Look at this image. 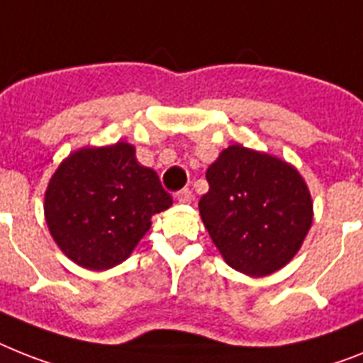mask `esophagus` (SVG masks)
Returning <instances> with one entry per match:
<instances>
[{
    "label": "esophagus",
    "mask_w": 363,
    "mask_h": 363,
    "mask_svg": "<svg viewBox=\"0 0 363 363\" xmlns=\"http://www.w3.org/2000/svg\"><path fill=\"white\" fill-rule=\"evenodd\" d=\"M174 199L178 200L179 203H191L193 202V193L189 191V189H182L178 193L174 194Z\"/></svg>",
    "instance_id": "obj_1"
}]
</instances>
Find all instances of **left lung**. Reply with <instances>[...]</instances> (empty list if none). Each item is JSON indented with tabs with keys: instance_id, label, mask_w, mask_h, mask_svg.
<instances>
[{
	"instance_id": "8db88e82",
	"label": "left lung",
	"mask_w": 363,
	"mask_h": 363,
	"mask_svg": "<svg viewBox=\"0 0 363 363\" xmlns=\"http://www.w3.org/2000/svg\"><path fill=\"white\" fill-rule=\"evenodd\" d=\"M206 178L200 217L230 267L259 278L291 262L313 220L310 189L291 163L232 145Z\"/></svg>"
}]
</instances>
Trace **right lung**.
I'll use <instances>...</instances> for the list:
<instances>
[{"label":"right lung","mask_w":363,"mask_h":363,"mask_svg":"<svg viewBox=\"0 0 363 363\" xmlns=\"http://www.w3.org/2000/svg\"><path fill=\"white\" fill-rule=\"evenodd\" d=\"M170 206L172 196L160 176L137 161L135 146L125 140L72 152L44 194L53 241L89 271L125 262L152 226V217Z\"/></svg>","instance_id":"right-lung-1"}]
</instances>
